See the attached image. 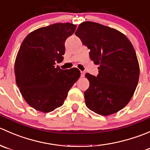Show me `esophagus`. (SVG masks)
<instances>
[{
    "label": "esophagus",
    "mask_w": 150,
    "mask_h": 150,
    "mask_svg": "<svg viewBox=\"0 0 150 150\" xmlns=\"http://www.w3.org/2000/svg\"><path fill=\"white\" fill-rule=\"evenodd\" d=\"M81 78H83V77L85 76V72H82V71H81Z\"/></svg>",
    "instance_id": "1"
}]
</instances>
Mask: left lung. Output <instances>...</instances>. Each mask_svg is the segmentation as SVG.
I'll use <instances>...</instances> for the list:
<instances>
[{
  "instance_id": "obj_1",
  "label": "left lung",
  "mask_w": 150,
  "mask_h": 150,
  "mask_svg": "<svg viewBox=\"0 0 150 150\" xmlns=\"http://www.w3.org/2000/svg\"><path fill=\"white\" fill-rule=\"evenodd\" d=\"M75 34L99 65L97 77L85 75L89 81L84 92L86 107L103 116L117 112L130 102L139 82V64L134 46L120 31L96 22L80 24Z\"/></svg>"
}]
</instances>
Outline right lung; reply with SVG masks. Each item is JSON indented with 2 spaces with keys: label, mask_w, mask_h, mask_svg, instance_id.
<instances>
[{
  "label": "right lung",
  "mask_w": 150,
  "mask_h": 150,
  "mask_svg": "<svg viewBox=\"0 0 150 150\" xmlns=\"http://www.w3.org/2000/svg\"><path fill=\"white\" fill-rule=\"evenodd\" d=\"M76 25L56 23L29 33L19 48L14 63L16 83L30 107L50 112L64 104L68 91L81 76L78 68L62 69L66 39Z\"/></svg>",
  "instance_id": "right-lung-1"
}]
</instances>
